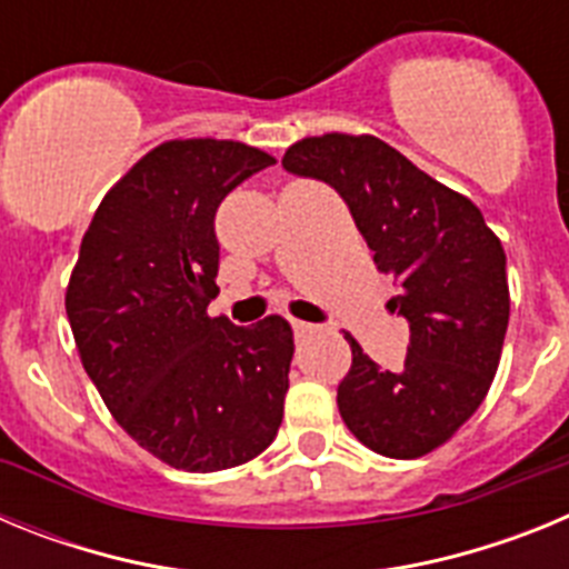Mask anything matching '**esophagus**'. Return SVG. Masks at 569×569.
Listing matches in <instances>:
<instances>
[{
  "label": "esophagus",
  "mask_w": 569,
  "mask_h": 569,
  "mask_svg": "<svg viewBox=\"0 0 569 569\" xmlns=\"http://www.w3.org/2000/svg\"><path fill=\"white\" fill-rule=\"evenodd\" d=\"M290 328H293V333L296 336H308V333H313V325H308V321H299V319H293L290 321Z\"/></svg>",
  "instance_id": "1"
}]
</instances>
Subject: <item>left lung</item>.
Instances as JSON below:
<instances>
[{"label":"left lung","instance_id":"obj_1","mask_svg":"<svg viewBox=\"0 0 569 569\" xmlns=\"http://www.w3.org/2000/svg\"><path fill=\"white\" fill-rule=\"evenodd\" d=\"M281 168L330 184L376 268L393 276L387 308L410 325L405 365L385 370L350 339L353 365L336 401L361 445L419 459L445 445L490 390L510 319L505 248L467 196L376 136L301 139Z\"/></svg>","mask_w":569,"mask_h":569}]
</instances>
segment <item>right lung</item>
<instances>
[{
  "instance_id": "obj_1",
  "label": "right lung",
  "mask_w": 569,
  "mask_h": 569,
  "mask_svg": "<svg viewBox=\"0 0 569 569\" xmlns=\"http://www.w3.org/2000/svg\"><path fill=\"white\" fill-rule=\"evenodd\" d=\"M273 156L241 142H164L99 204L64 308L79 356L124 433L176 470L268 450L284 416L293 330L281 316L210 319L216 210Z\"/></svg>"
}]
</instances>
